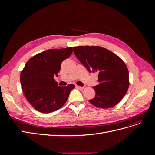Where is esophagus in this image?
I'll return each instance as SVG.
<instances>
[{"mask_svg":"<svg viewBox=\"0 0 155 155\" xmlns=\"http://www.w3.org/2000/svg\"><path fill=\"white\" fill-rule=\"evenodd\" d=\"M76 88H78V89H79V90H82V89L84 88V87H80V86H76Z\"/></svg>","mask_w":155,"mask_h":155,"instance_id":"esophagus-1","label":"esophagus"}]
</instances>
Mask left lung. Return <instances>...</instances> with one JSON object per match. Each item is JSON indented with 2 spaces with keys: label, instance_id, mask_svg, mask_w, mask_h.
I'll use <instances>...</instances> for the list:
<instances>
[{
  "label": "left lung",
  "instance_id": "1",
  "mask_svg": "<svg viewBox=\"0 0 155 155\" xmlns=\"http://www.w3.org/2000/svg\"><path fill=\"white\" fill-rule=\"evenodd\" d=\"M74 53L89 72L97 73L98 85L93 87L95 97L89 102L107 109L121 100L129 85V71L118 55L101 46H76Z\"/></svg>",
  "mask_w": 155,
  "mask_h": 155
}]
</instances>
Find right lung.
Here are the masks:
<instances>
[{"mask_svg": "<svg viewBox=\"0 0 155 155\" xmlns=\"http://www.w3.org/2000/svg\"><path fill=\"white\" fill-rule=\"evenodd\" d=\"M72 53V48L50 49L30 58L22 70L20 80L26 99L34 109L43 113L59 109L66 103L75 85H58L61 64Z\"/></svg>", "mask_w": 155, "mask_h": 155, "instance_id": "obj_1", "label": "right lung"}]
</instances>
